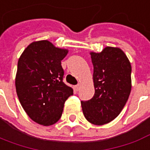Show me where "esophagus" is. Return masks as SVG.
<instances>
[{
    "label": "esophagus",
    "instance_id": "obj_1",
    "mask_svg": "<svg viewBox=\"0 0 150 150\" xmlns=\"http://www.w3.org/2000/svg\"><path fill=\"white\" fill-rule=\"evenodd\" d=\"M74 90L76 91H78L79 90H80V84H77L74 86Z\"/></svg>",
    "mask_w": 150,
    "mask_h": 150
}]
</instances>
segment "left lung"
Returning <instances> with one entry per match:
<instances>
[{
	"label": "left lung",
	"mask_w": 150,
	"mask_h": 150,
	"mask_svg": "<svg viewBox=\"0 0 150 150\" xmlns=\"http://www.w3.org/2000/svg\"><path fill=\"white\" fill-rule=\"evenodd\" d=\"M94 67L95 95L81 100L86 120L95 125L110 122L119 115L132 89V67L119 48L106 47L100 53H91Z\"/></svg>",
	"instance_id": "left-lung-1"
}]
</instances>
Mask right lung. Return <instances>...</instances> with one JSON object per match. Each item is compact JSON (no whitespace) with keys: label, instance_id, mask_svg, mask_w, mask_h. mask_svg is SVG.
<instances>
[{"label":"right lung","instance_id":"obj_1","mask_svg":"<svg viewBox=\"0 0 150 150\" xmlns=\"http://www.w3.org/2000/svg\"><path fill=\"white\" fill-rule=\"evenodd\" d=\"M68 50L48 41L31 43L18 62L15 86L22 107L34 122L54 124L61 117L66 100L73 91L64 82L61 61Z\"/></svg>","mask_w":150,"mask_h":150}]
</instances>
